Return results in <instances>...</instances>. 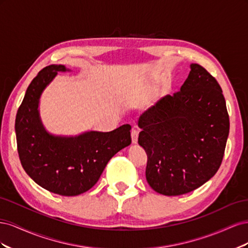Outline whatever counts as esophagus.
Here are the masks:
<instances>
[{
	"mask_svg": "<svg viewBox=\"0 0 248 248\" xmlns=\"http://www.w3.org/2000/svg\"><path fill=\"white\" fill-rule=\"evenodd\" d=\"M138 139H139V130L132 129L131 130V140L132 144H138Z\"/></svg>",
	"mask_w": 248,
	"mask_h": 248,
	"instance_id": "obj_1",
	"label": "esophagus"
}]
</instances>
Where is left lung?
I'll use <instances>...</instances> for the list:
<instances>
[{"instance_id": "left-lung-1", "label": "left lung", "mask_w": 248, "mask_h": 248, "mask_svg": "<svg viewBox=\"0 0 248 248\" xmlns=\"http://www.w3.org/2000/svg\"><path fill=\"white\" fill-rule=\"evenodd\" d=\"M139 127L149 185L169 197L190 192L216 174L223 158L230 119L222 90L204 67L190 64L180 91L146 110Z\"/></svg>"}]
</instances>
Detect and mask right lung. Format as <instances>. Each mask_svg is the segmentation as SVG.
Instances as JSON below:
<instances>
[{
  "label": "right lung",
  "mask_w": 248,
  "mask_h": 248,
  "mask_svg": "<svg viewBox=\"0 0 248 248\" xmlns=\"http://www.w3.org/2000/svg\"><path fill=\"white\" fill-rule=\"evenodd\" d=\"M64 65L43 68L29 85L17 110L16 133L21 166L42 188L73 197L88 191L98 181L109 159L131 144L129 124L109 132L86 131L76 137L55 136L43 126L40 97Z\"/></svg>",
  "instance_id": "1"
}]
</instances>
